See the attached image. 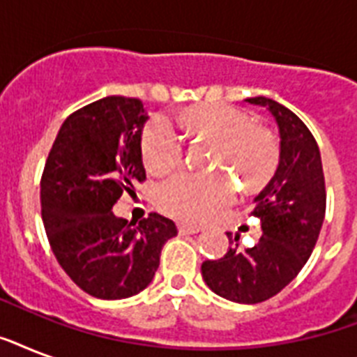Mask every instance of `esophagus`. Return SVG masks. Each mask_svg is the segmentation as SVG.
<instances>
[{"instance_id": "1", "label": "esophagus", "mask_w": 357, "mask_h": 357, "mask_svg": "<svg viewBox=\"0 0 357 357\" xmlns=\"http://www.w3.org/2000/svg\"><path fill=\"white\" fill-rule=\"evenodd\" d=\"M179 234L183 235H189V234H198V231H202L200 226H196V224H189V222H181L178 226Z\"/></svg>"}]
</instances>
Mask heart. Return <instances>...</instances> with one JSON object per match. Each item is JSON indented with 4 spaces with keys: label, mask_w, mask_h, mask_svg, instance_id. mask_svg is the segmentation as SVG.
Listing matches in <instances>:
<instances>
[{
    "label": "heart",
    "mask_w": 357,
    "mask_h": 357,
    "mask_svg": "<svg viewBox=\"0 0 357 357\" xmlns=\"http://www.w3.org/2000/svg\"><path fill=\"white\" fill-rule=\"evenodd\" d=\"M195 133L217 142L215 168L234 170L248 189H259L276 172L280 148L266 129L255 128L243 109L228 103H207L181 116ZM142 159L153 176H165L179 167L185 155L183 137L167 116H153L142 133ZM237 183L226 172H183L157 190L162 211L187 222H204L234 204Z\"/></svg>",
    "instance_id": "1"
}]
</instances>
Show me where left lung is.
I'll list each match as a JSON object with an SVG mask.
<instances>
[{
	"instance_id": "1",
	"label": "left lung",
	"mask_w": 357,
	"mask_h": 357,
	"mask_svg": "<svg viewBox=\"0 0 357 357\" xmlns=\"http://www.w3.org/2000/svg\"><path fill=\"white\" fill-rule=\"evenodd\" d=\"M246 102L268 109L280 131L276 174L255 196L252 211L261 218L263 235L252 248L235 244L220 259L204 261L202 276L222 298L259 304L293 282L310 259L324 222L326 187L321 151L307 126L271 98ZM228 237L231 241V234Z\"/></svg>"
}]
</instances>
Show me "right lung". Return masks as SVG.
<instances>
[{"mask_svg":"<svg viewBox=\"0 0 357 357\" xmlns=\"http://www.w3.org/2000/svg\"><path fill=\"white\" fill-rule=\"evenodd\" d=\"M137 98L107 96L64 120L40 179L42 220L59 265L91 296L129 298L155 276L161 250L178 235L170 218L150 213L139 226L111 209L146 179Z\"/></svg>","mask_w":357,"mask_h":357,"instance_id":"1","label":"right lung"}]
</instances>
